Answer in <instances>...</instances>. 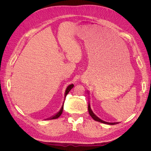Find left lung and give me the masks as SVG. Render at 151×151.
<instances>
[{"label": "left lung", "instance_id": "1", "mask_svg": "<svg viewBox=\"0 0 151 151\" xmlns=\"http://www.w3.org/2000/svg\"><path fill=\"white\" fill-rule=\"evenodd\" d=\"M88 111H89V115H91V116L92 117L93 119H94L95 121H97V122H101V123H105V124H108V125H115V124H116V123H109V122H104V121L100 119V118H99L96 115H94V113L93 112L92 110H91L89 103L88 104Z\"/></svg>", "mask_w": 151, "mask_h": 151}]
</instances>
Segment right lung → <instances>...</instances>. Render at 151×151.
<instances>
[{"label":"right lung","mask_w":151,"mask_h":151,"mask_svg":"<svg viewBox=\"0 0 151 151\" xmlns=\"http://www.w3.org/2000/svg\"><path fill=\"white\" fill-rule=\"evenodd\" d=\"M73 87H74V84H72L69 85V86L67 87V89H66V91H65V98L66 97V96L67 95V94L69 93V91L73 88ZM63 105H62V108L60 109V110L56 114V115H55L52 117H50V118H48V120H53V119H56V118H58L59 116H60L62 115V113L63 112Z\"/></svg>","instance_id":"right-lung-1"}]
</instances>
